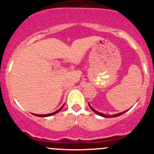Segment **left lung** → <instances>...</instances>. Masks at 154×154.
I'll return each mask as SVG.
<instances>
[{
    "mask_svg": "<svg viewBox=\"0 0 154 154\" xmlns=\"http://www.w3.org/2000/svg\"><path fill=\"white\" fill-rule=\"evenodd\" d=\"M88 106H89L90 109H91L92 110V111L94 112V113H96V114L98 115V116H102V117H104V118H114V117H118V116H122V114H124V113H125L127 111V110H126V111H125V112H120V113H117V114L112 115V116H107V115L103 114V113L100 112H97V110H95V109H93L92 107H91V105H90L89 103H88Z\"/></svg>",
    "mask_w": 154,
    "mask_h": 154,
    "instance_id": "1",
    "label": "left lung"
}]
</instances>
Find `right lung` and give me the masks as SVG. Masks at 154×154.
<instances>
[{"instance_id": "1", "label": "right lung", "mask_w": 154, "mask_h": 154, "mask_svg": "<svg viewBox=\"0 0 154 154\" xmlns=\"http://www.w3.org/2000/svg\"><path fill=\"white\" fill-rule=\"evenodd\" d=\"M64 105H65V104H63V106H62L61 108L59 109L58 110H57V111L54 112L50 113V114H45V115H36V114H33V115H34V116H38V117H48V116H53V115L57 114V113H58L59 112L61 111V109L63 108V106H64Z\"/></svg>"}]
</instances>
